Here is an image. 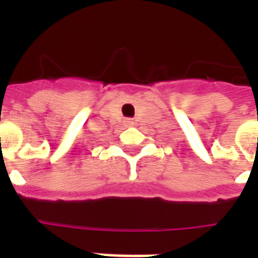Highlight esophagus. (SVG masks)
<instances>
[{
	"label": "esophagus",
	"mask_w": 258,
	"mask_h": 258,
	"mask_svg": "<svg viewBox=\"0 0 258 258\" xmlns=\"http://www.w3.org/2000/svg\"><path fill=\"white\" fill-rule=\"evenodd\" d=\"M125 124H127V125H133L134 121H133V120H130V118H127V120H125Z\"/></svg>",
	"instance_id": "1"
}]
</instances>
